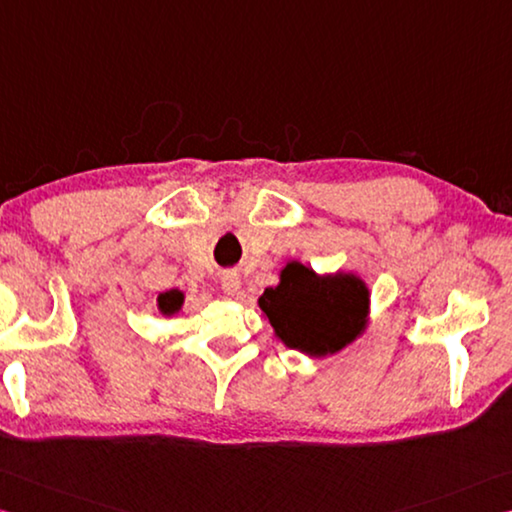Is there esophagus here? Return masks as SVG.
<instances>
[{"label": "esophagus", "instance_id": "1", "mask_svg": "<svg viewBox=\"0 0 512 512\" xmlns=\"http://www.w3.org/2000/svg\"><path fill=\"white\" fill-rule=\"evenodd\" d=\"M220 285H222V292L236 294L240 290V276L236 272H224L220 279Z\"/></svg>", "mask_w": 512, "mask_h": 512}]
</instances>
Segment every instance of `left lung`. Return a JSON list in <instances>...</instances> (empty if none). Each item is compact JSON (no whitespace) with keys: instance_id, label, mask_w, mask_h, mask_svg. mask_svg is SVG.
I'll list each match as a JSON object with an SVG mask.
<instances>
[{"instance_id":"8db88e82","label":"left lung","mask_w":512,"mask_h":512,"mask_svg":"<svg viewBox=\"0 0 512 512\" xmlns=\"http://www.w3.org/2000/svg\"><path fill=\"white\" fill-rule=\"evenodd\" d=\"M274 337L308 357L344 351L364 335L371 315V292L353 272L317 274L312 267L290 261L279 285L258 297Z\"/></svg>"}]
</instances>
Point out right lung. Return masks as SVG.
<instances>
[{"label": "right lung", "mask_w": 512, "mask_h": 512, "mask_svg": "<svg viewBox=\"0 0 512 512\" xmlns=\"http://www.w3.org/2000/svg\"><path fill=\"white\" fill-rule=\"evenodd\" d=\"M184 299H186V294H184V290H179V288L161 292L157 297L159 315H164V317L179 315V310H182V306H184Z\"/></svg>", "instance_id": "obj_1"}]
</instances>
